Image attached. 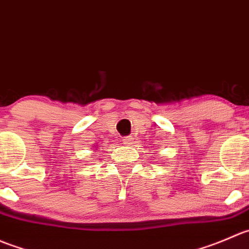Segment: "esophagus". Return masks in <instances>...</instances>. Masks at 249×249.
Wrapping results in <instances>:
<instances>
[{"label": "esophagus", "mask_w": 249, "mask_h": 249, "mask_svg": "<svg viewBox=\"0 0 249 249\" xmlns=\"http://www.w3.org/2000/svg\"><path fill=\"white\" fill-rule=\"evenodd\" d=\"M122 142H124V145H129V144H132V138L125 137V138H124V140H122Z\"/></svg>", "instance_id": "esophagus-1"}]
</instances>
